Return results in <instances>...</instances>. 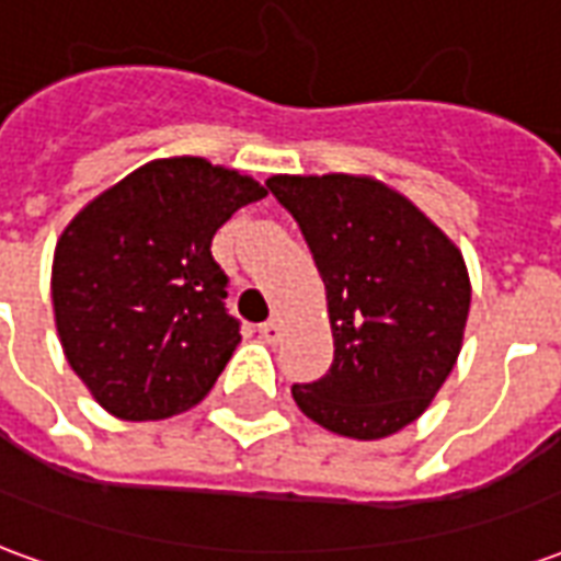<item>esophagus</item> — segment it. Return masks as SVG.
<instances>
[{
    "label": "esophagus",
    "instance_id": "esophagus-1",
    "mask_svg": "<svg viewBox=\"0 0 561 561\" xmlns=\"http://www.w3.org/2000/svg\"><path fill=\"white\" fill-rule=\"evenodd\" d=\"M257 333H261V340L267 342V345H273V342H279L282 324L276 321V318H270V321H264V324L257 328Z\"/></svg>",
    "mask_w": 561,
    "mask_h": 561
}]
</instances>
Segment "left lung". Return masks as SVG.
Listing matches in <instances>:
<instances>
[{
    "label": "left lung",
    "instance_id": "left-lung-1",
    "mask_svg": "<svg viewBox=\"0 0 561 561\" xmlns=\"http://www.w3.org/2000/svg\"><path fill=\"white\" fill-rule=\"evenodd\" d=\"M328 291L333 364L294 385L300 412L330 433L376 442L417 421L450 376L469 321L462 252L376 176L276 173Z\"/></svg>",
    "mask_w": 561,
    "mask_h": 561
}]
</instances>
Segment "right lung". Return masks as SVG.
Masks as SVG:
<instances>
[{
    "label": "right lung",
    "mask_w": 561,
    "mask_h": 561,
    "mask_svg": "<svg viewBox=\"0 0 561 561\" xmlns=\"http://www.w3.org/2000/svg\"><path fill=\"white\" fill-rule=\"evenodd\" d=\"M267 188L197 156L140 164L56 240L50 294L68 366L119 421H164L207 397L240 345L213 237Z\"/></svg>",
    "instance_id": "obj_1"
}]
</instances>
